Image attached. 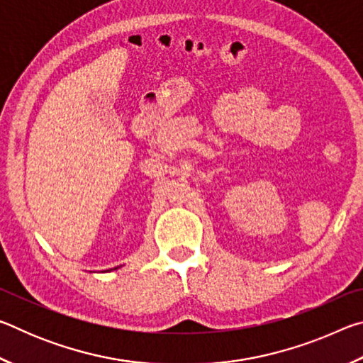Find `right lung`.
<instances>
[{
	"mask_svg": "<svg viewBox=\"0 0 363 363\" xmlns=\"http://www.w3.org/2000/svg\"><path fill=\"white\" fill-rule=\"evenodd\" d=\"M115 269H116V267H115Z\"/></svg>",
	"mask_w": 363,
	"mask_h": 363,
	"instance_id": "right-lung-1",
	"label": "right lung"
}]
</instances>
